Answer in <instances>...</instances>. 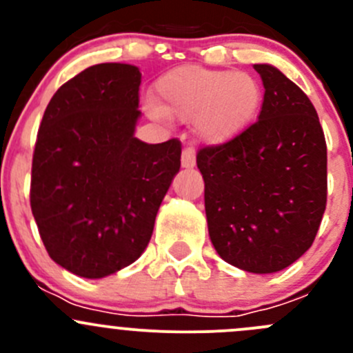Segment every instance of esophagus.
Listing matches in <instances>:
<instances>
[{"label": "esophagus", "instance_id": "1", "mask_svg": "<svg viewBox=\"0 0 353 353\" xmlns=\"http://www.w3.org/2000/svg\"><path fill=\"white\" fill-rule=\"evenodd\" d=\"M181 163H183L184 169H193L194 163H196V155H194V150L191 147H186L183 150V159H181Z\"/></svg>", "mask_w": 353, "mask_h": 353}]
</instances>
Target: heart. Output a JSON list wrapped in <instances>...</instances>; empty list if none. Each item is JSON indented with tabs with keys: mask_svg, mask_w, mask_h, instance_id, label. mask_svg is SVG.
I'll return each instance as SVG.
<instances>
[{
	"mask_svg": "<svg viewBox=\"0 0 353 353\" xmlns=\"http://www.w3.org/2000/svg\"><path fill=\"white\" fill-rule=\"evenodd\" d=\"M157 105L152 117L162 114L193 121L203 141L223 145L236 140L254 124L263 105V88L252 74L234 70L179 66L155 83Z\"/></svg>",
	"mask_w": 353,
	"mask_h": 353,
	"instance_id": "b5f03b06",
	"label": "heart"
}]
</instances>
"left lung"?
I'll use <instances>...</instances> for the list:
<instances>
[{"label":"left lung","mask_w":353,"mask_h":353,"mask_svg":"<svg viewBox=\"0 0 353 353\" xmlns=\"http://www.w3.org/2000/svg\"><path fill=\"white\" fill-rule=\"evenodd\" d=\"M265 87L258 121L236 140L203 147L210 239L223 261L275 273L312 243L326 208V140L307 95L272 65H254Z\"/></svg>","instance_id":"left-lung-1"}]
</instances>
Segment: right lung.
Instances as JSON below:
<instances>
[{
  "instance_id": "add662e5",
  "label": "right lung",
  "mask_w": 353,
  "mask_h": 353,
  "mask_svg": "<svg viewBox=\"0 0 353 353\" xmlns=\"http://www.w3.org/2000/svg\"><path fill=\"white\" fill-rule=\"evenodd\" d=\"M141 73L94 65L58 88L32 159L30 206L49 256L83 279L137 261L181 167V141L134 138Z\"/></svg>"
}]
</instances>
